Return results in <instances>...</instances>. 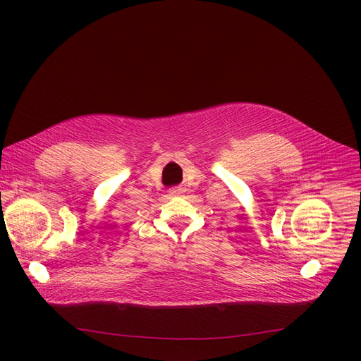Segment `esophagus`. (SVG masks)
<instances>
[{"mask_svg": "<svg viewBox=\"0 0 361 361\" xmlns=\"http://www.w3.org/2000/svg\"><path fill=\"white\" fill-rule=\"evenodd\" d=\"M185 192V190L182 187H174L169 191V195L170 197H176V195H182Z\"/></svg>", "mask_w": 361, "mask_h": 361, "instance_id": "34e87169", "label": "esophagus"}]
</instances>
